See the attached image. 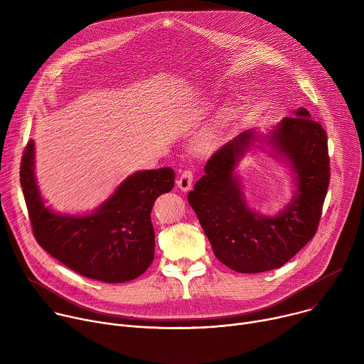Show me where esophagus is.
<instances>
[{"label": "esophagus", "mask_w": 364, "mask_h": 364, "mask_svg": "<svg viewBox=\"0 0 364 364\" xmlns=\"http://www.w3.org/2000/svg\"><path fill=\"white\" fill-rule=\"evenodd\" d=\"M191 184H193V173L190 170H184L177 180V186L181 191H188L191 188Z\"/></svg>", "instance_id": "34e87169"}]
</instances>
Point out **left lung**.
Here are the masks:
<instances>
[{"label":"left lung","mask_w":364,"mask_h":364,"mask_svg":"<svg viewBox=\"0 0 364 364\" xmlns=\"http://www.w3.org/2000/svg\"><path fill=\"white\" fill-rule=\"evenodd\" d=\"M261 137L249 129L220 146L188 193L215 256L240 274L281 268L314 237L330 183L327 134L305 108H299L263 138L276 156L289 161L297 191L277 217L250 211L234 170L251 142Z\"/></svg>","instance_id":"left-lung-1"}]
</instances>
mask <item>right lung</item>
<instances>
[{
    "label": "right lung",
    "mask_w": 364,
    "mask_h": 364,
    "mask_svg": "<svg viewBox=\"0 0 364 364\" xmlns=\"http://www.w3.org/2000/svg\"><path fill=\"white\" fill-rule=\"evenodd\" d=\"M174 170L136 171L95 212L59 215L44 205L34 174V141L24 152L20 183L37 243L72 271L107 284L142 275L154 259L152 205L174 187Z\"/></svg>",
    "instance_id": "add662e5"
}]
</instances>
